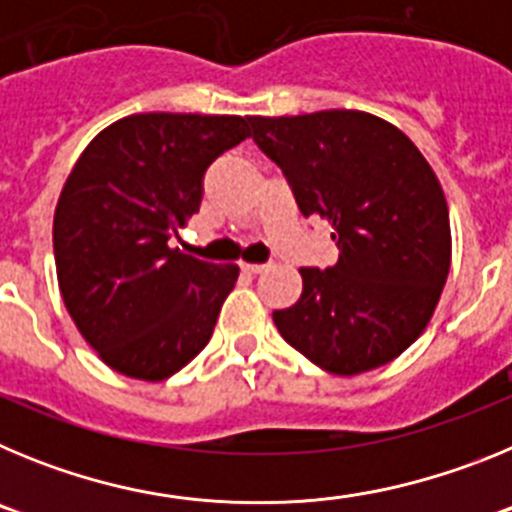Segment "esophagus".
Segmentation results:
<instances>
[{"label": "esophagus", "instance_id": "obj_1", "mask_svg": "<svg viewBox=\"0 0 512 512\" xmlns=\"http://www.w3.org/2000/svg\"><path fill=\"white\" fill-rule=\"evenodd\" d=\"M269 266L271 264H243V271H248V274H264Z\"/></svg>", "mask_w": 512, "mask_h": 512}]
</instances>
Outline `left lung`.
<instances>
[{
    "instance_id": "1",
    "label": "left lung",
    "mask_w": 512,
    "mask_h": 512,
    "mask_svg": "<svg viewBox=\"0 0 512 512\" xmlns=\"http://www.w3.org/2000/svg\"><path fill=\"white\" fill-rule=\"evenodd\" d=\"M305 217L338 246L330 269H300L302 297L274 310L292 348L330 374L369 372L415 341L451 266L449 207L405 133L359 110L248 117Z\"/></svg>"
}]
</instances>
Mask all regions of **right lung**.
Instances as JSON below:
<instances>
[{"label": "right lung", "instance_id": "right-lung-1", "mask_svg": "<svg viewBox=\"0 0 512 512\" xmlns=\"http://www.w3.org/2000/svg\"><path fill=\"white\" fill-rule=\"evenodd\" d=\"M246 138L241 115L122 117L89 143L63 184L53 217L61 295L115 372L158 382L212 338L238 266L169 243L200 210L212 161Z\"/></svg>", "mask_w": 512, "mask_h": 512}]
</instances>
